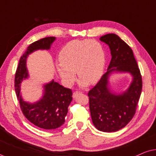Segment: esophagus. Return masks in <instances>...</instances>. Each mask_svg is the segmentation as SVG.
Listing matches in <instances>:
<instances>
[{
  "label": "esophagus",
  "mask_w": 156,
  "mask_h": 156,
  "mask_svg": "<svg viewBox=\"0 0 156 156\" xmlns=\"http://www.w3.org/2000/svg\"><path fill=\"white\" fill-rule=\"evenodd\" d=\"M82 91H74V92L73 93V95H72V97H73V98H75L78 94H82Z\"/></svg>",
  "instance_id": "34e87169"
}]
</instances>
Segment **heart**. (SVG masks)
Wrapping results in <instances>:
<instances>
[{
  "instance_id": "b5f03b06",
  "label": "heart",
  "mask_w": 156,
  "mask_h": 156,
  "mask_svg": "<svg viewBox=\"0 0 156 156\" xmlns=\"http://www.w3.org/2000/svg\"><path fill=\"white\" fill-rule=\"evenodd\" d=\"M60 64L57 72L67 86H72L77 75L80 85L95 84L101 77L105 67V53L100 42L96 40H72L67 42L59 53Z\"/></svg>"
}]
</instances>
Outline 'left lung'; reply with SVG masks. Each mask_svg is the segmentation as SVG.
Wrapping results in <instances>:
<instances>
[{"label":"left lung","mask_w":156,"mask_h":156,"mask_svg":"<svg viewBox=\"0 0 156 156\" xmlns=\"http://www.w3.org/2000/svg\"><path fill=\"white\" fill-rule=\"evenodd\" d=\"M100 40L109 47L112 59L108 71L88 93L89 109L94 126L103 132H115L125 127L135 114L142 91V77L131 48L116 34H107ZM113 71L129 72L133 76L129 89L116 95L108 87Z\"/></svg>","instance_id":"8db88e82"}]
</instances>
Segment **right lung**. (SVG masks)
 Wrapping results in <instances>:
<instances>
[{"label": "right lung", "mask_w": 156, "mask_h": 156, "mask_svg": "<svg viewBox=\"0 0 156 156\" xmlns=\"http://www.w3.org/2000/svg\"><path fill=\"white\" fill-rule=\"evenodd\" d=\"M55 37L42 38L27 47L19 61L15 75V90L23 114L27 120L36 126L45 130L60 127L65 121L68 106L72 100V91L52 80L44 85L42 99L30 104L23 101L20 92V83L28 76L26 59L28 55L37 50H49L55 41Z\"/></svg>", "instance_id": "right-lung-1"}]
</instances>
